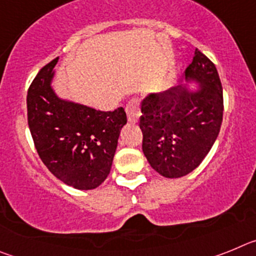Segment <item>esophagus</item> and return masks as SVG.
Here are the masks:
<instances>
[{"instance_id": "34e87169", "label": "esophagus", "mask_w": 256, "mask_h": 256, "mask_svg": "<svg viewBox=\"0 0 256 256\" xmlns=\"http://www.w3.org/2000/svg\"><path fill=\"white\" fill-rule=\"evenodd\" d=\"M140 98H137V97H134V98H132V100L130 101V102L126 104V115H128V120L130 122V123H137V120H138L140 118Z\"/></svg>"}]
</instances>
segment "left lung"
<instances>
[{"label":"left lung","instance_id":"1","mask_svg":"<svg viewBox=\"0 0 256 256\" xmlns=\"http://www.w3.org/2000/svg\"><path fill=\"white\" fill-rule=\"evenodd\" d=\"M198 91L176 86L148 94L141 104L142 151L162 177L180 178L196 169L219 134L223 119V88L216 65L196 48L184 72Z\"/></svg>","mask_w":256,"mask_h":256}]
</instances>
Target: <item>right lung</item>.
Listing matches in <instances>:
<instances>
[{"mask_svg": "<svg viewBox=\"0 0 256 256\" xmlns=\"http://www.w3.org/2000/svg\"><path fill=\"white\" fill-rule=\"evenodd\" d=\"M58 58L44 65L26 96L28 126L40 160L56 178L76 190L96 188L112 169L123 108L100 112L58 98L51 88Z\"/></svg>", "mask_w": 256, "mask_h": 256, "instance_id": "add662e5", "label": "right lung"}]
</instances>
